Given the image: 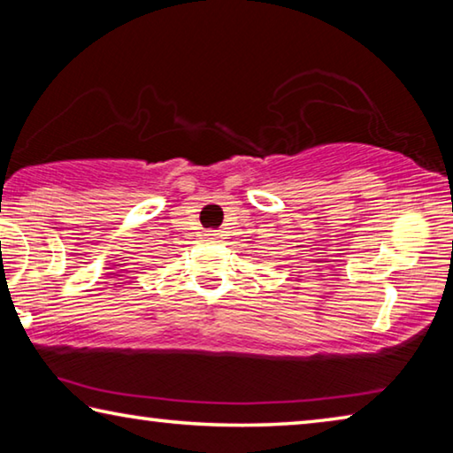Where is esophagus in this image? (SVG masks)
Segmentation results:
<instances>
[{
    "label": "esophagus",
    "mask_w": 453,
    "mask_h": 453,
    "mask_svg": "<svg viewBox=\"0 0 453 453\" xmlns=\"http://www.w3.org/2000/svg\"><path fill=\"white\" fill-rule=\"evenodd\" d=\"M205 235H208V237H210V240H213V237H216L218 234H213V232H208V234H205Z\"/></svg>",
    "instance_id": "esophagus-1"
}]
</instances>
